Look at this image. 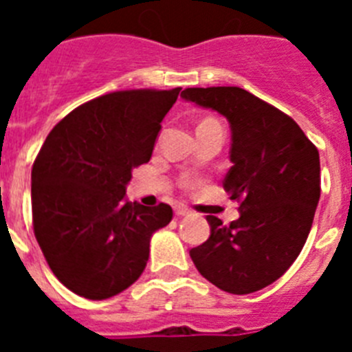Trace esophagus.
I'll use <instances>...</instances> for the list:
<instances>
[{
    "instance_id": "1",
    "label": "esophagus",
    "mask_w": 352,
    "mask_h": 352,
    "mask_svg": "<svg viewBox=\"0 0 352 352\" xmlns=\"http://www.w3.org/2000/svg\"><path fill=\"white\" fill-rule=\"evenodd\" d=\"M174 213L178 214V217H186V214L190 213V211L186 210L185 206H176V208H174Z\"/></svg>"
}]
</instances>
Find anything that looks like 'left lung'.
<instances>
[{
    "instance_id": "left-lung-1",
    "label": "left lung",
    "mask_w": 352,
    "mask_h": 352,
    "mask_svg": "<svg viewBox=\"0 0 352 352\" xmlns=\"http://www.w3.org/2000/svg\"><path fill=\"white\" fill-rule=\"evenodd\" d=\"M182 96L229 121L232 167L223 190L239 201L229 226L208 214L210 238L190 257L219 289L250 294L278 280L309 238L321 197L319 151L296 121L247 89L186 88Z\"/></svg>"
}]
</instances>
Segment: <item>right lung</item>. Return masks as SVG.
I'll return each instance as SVG.
<instances>
[{
    "label": "right lung",
    "instance_id": "add662e5",
    "mask_svg": "<svg viewBox=\"0 0 352 352\" xmlns=\"http://www.w3.org/2000/svg\"><path fill=\"white\" fill-rule=\"evenodd\" d=\"M179 89L102 95L51 130L31 170L33 231L49 268L72 292L107 300L138 280L169 204L129 203L132 169L148 164Z\"/></svg>",
    "mask_w": 352,
    "mask_h": 352
}]
</instances>
